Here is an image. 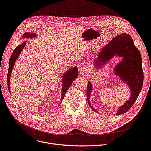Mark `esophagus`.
I'll use <instances>...</instances> for the list:
<instances>
[{"mask_svg": "<svg viewBox=\"0 0 151 151\" xmlns=\"http://www.w3.org/2000/svg\"><path fill=\"white\" fill-rule=\"evenodd\" d=\"M78 71H79V73L81 75H83L85 73V71H86L85 66L83 65H80V67H79V68H78Z\"/></svg>", "mask_w": 151, "mask_h": 151, "instance_id": "obj_1", "label": "esophagus"}]
</instances>
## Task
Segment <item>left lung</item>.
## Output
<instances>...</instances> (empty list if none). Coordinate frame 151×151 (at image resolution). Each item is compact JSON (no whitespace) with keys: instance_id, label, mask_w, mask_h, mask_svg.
I'll use <instances>...</instances> for the list:
<instances>
[{"instance_id":"8db88e82","label":"left lung","mask_w":151,"mask_h":151,"mask_svg":"<svg viewBox=\"0 0 151 151\" xmlns=\"http://www.w3.org/2000/svg\"><path fill=\"white\" fill-rule=\"evenodd\" d=\"M97 55L93 63L96 68L101 67L115 55L123 58L122 61L115 67L114 72L116 76H119L122 81L129 86L131 91L129 99L116 111V114H124L136 101L143 84L144 76L140 52L134 46L131 37L127 34H122L115 37L109 43L102 47ZM92 88V84L88 81L87 99L91 108L97 113L90 104Z\"/></svg>"}]
</instances>
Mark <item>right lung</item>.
<instances>
[{
	"label": "right lung",
	"mask_w": 151,
	"mask_h": 151,
	"mask_svg": "<svg viewBox=\"0 0 151 151\" xmlns=\"http://www.w3.org/2000/svg\"><path fill=\"white\" fill-rule=\"evenodd\" d=\"M37 35L35 34H32V33H30V32H26L24 34L22 35V38H32L36 37ZM27 41L22 43L21 45H18V46L16 47V48L13 51L10 60H9V71H8V74H7V84H8V88H9V90L10 93H11L10 92V79L11 76V73L12 71L13 70V66L14 65L15 62L17 61V59H18V56L19 54H21V51H22L24 47L26 45ZM78 68L76 67H73L69 69L66 73L64 74H63L62 76V94H61V101L60 102V104H61L62 100L64 98L65 95L70 88V86L72 84L73 81L75 80V79L78 76Z\"/></svg>",
	"instance_id": "right-lung-1"
}]
</instances>
